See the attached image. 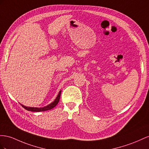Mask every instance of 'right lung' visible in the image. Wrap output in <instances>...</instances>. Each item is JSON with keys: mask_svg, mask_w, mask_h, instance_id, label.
<instances>
[{"mask_svg": "<svg viewBox=\"0 0 149 149\" xmlns=\"http://www.w3.org/2000/svg\"><path fill=\"white\" fill-rule=\"evenodd\" d=\"M60 95H61V91H60V92L58 94V96L56 97L54 101L52 102V103L49 104L47 105V106H45L43 108H34V107H28V106H25L24 105L21 104V106L23 107L24 109H26L28 111H35V112H40V111H47V110L49 109H52L54 107L56 106V104L58 103L59 100H60Z\"/></svg>", "mask_w": 149, "mask_h": 149, "instance_id": "add662e5", "label": "right lung"}]
</instances>
